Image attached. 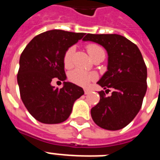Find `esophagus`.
Here are the masks:
<instances>
[{"instance_id":"esophagus-1","label":"esophagus","mask_w":160,"mask_h":160,"mask_svg":"<svg viewBox=\"0 0 160 160\" xmlns=\"http://www.w3.org/2000/svg\"><path fill=\"white\" fill-rule=\"evenodd\" d=\"M84 91H85V95H87V94L90 93V91H91V90H90V89H87V88H85V89H84Z\"/></svg>"}]
</instances>
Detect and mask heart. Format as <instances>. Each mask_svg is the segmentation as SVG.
<instances>
[{
	"label": "heart",
	"mask_w": 160,
	"mask_h": 160,
	"mask_svg": "<svg viewBox=\"0 0 160 160\" xmlns=\"http://www.w3.org/2000/svg\"><path fill=\"white\" fill-rule=\"evenodd\" d=\"M87 51L90 56L92 59L95 55L100 53H105L101 46L95 45V44H90L87 46ZM75 51V47L71 46L68 49L64 55V64L65 67H70L72 65V56ZM95 75L94 73H90L85 70H80V69H75L72 70L70 74V80L74 84L80 86H86L91 80H95Z\"/></svg>",
	"instance_id": "1"
}]
</instances>
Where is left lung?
Here are the masks:
<instances>
[{
    "label": "left lung",
    "mask_w": 160,
    "mask_h": 160,
    "mask_svg": "<svg viewBox=\"0 0 160 160\" xmlns=\"http://www.w3.org/2000/svg\"><path fill=\"white\" fill-rule=\"evenodd\" d=\"M84 41L102 46L108 53L107 71L97 84L100 102L91 109V117L98 126L118 130L134 119L142 106L147 90V67L138 46L117 34H87Z\"/></svg>",
    "instance_id": "left-lung-1"
}]
</instances>
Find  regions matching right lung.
<instances>
[{
	"label": "right lung",
	"mask_w": 160,
	"mask_h": 160,
	"mask_svg": "<svg viewBox=\"0 0 160 160\" xmlns=\"http://www.w3.org/2000/svg\"><path fill=\"white\" fill-rule=\"evenodd\" d=\"M85 33L52 30L35 36L20 57L17 74L20 94L29 113L44 124L69 118L74 103L84 95L81 87L65 82L64 55ZM54 78L64 81L61 89L51 85Z\"/></svg>",
	"instance_id": "right-lung-1"
}]
</instances>
